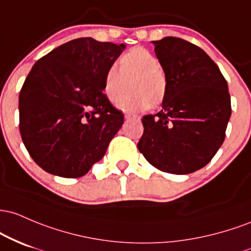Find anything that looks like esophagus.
I'll return each mask as SVG.
<instances>
[{
  "mask_svg": "<svg viewBox=\"0 0 251 251\" xmlns=\"http://www.w3.org/2000/svg\"><path fill=\"white\" fill-rule=\"evenodd\" d=\"M125 117H126V120H130V118H136V116H135V115H133V114H125Z\"/></svg>",
  "mask_w": 251,
  "mask_h": 251,
  "instance_id": "1",
  "label": "esophagus"
}]
</instances>
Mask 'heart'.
<instances>
[{
  "label": "heart",
  "instance_id": "b5f03b06",
  "mask_svg": "<svg viewBox=\"0 0 251 251\" xmlns=\"http://www.w3.org/2000/svg\"><path fill=\"white\" fill-rule=\"evenodd\" d=\"M131 83L132 92L123 97ZM168 80L160 69L157 58L143 47H133L118 59V69L111 66L104 73L103 92L112 104L123 111H143L165 100Z\"/></svg>",
  "mask_w": 251,
  "mask_h": 251
}]
</instances>
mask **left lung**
<instances>
[{
  "mask_svg": "<svg viewBox=\"0 0 251 251\" xmlns=\"http://www.w3.org/2000/svg\"><path fill=\"white\" fill-rule=\"evenodd\" d=\"M153 44L168 91L161 111L142 117L137 148L157 170L192 173L206 166L224 142L231 116L227 83L201 47L176 36Z\"/></svg>",
  "mask_w": 251,
  "mask_h": 251,
  "instance_id": "left-lung-1",
  "label": "left lung"
}]
</instances>
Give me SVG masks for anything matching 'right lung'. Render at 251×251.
<instances>
[{
  "mask_svg": "<svg viewBox=\"0 0 251 251\" xmlns=\"http://www.w3.org/2000/svg\"><path fill=\"white\" fill-rule=\"evenodd\" d=\"M125 45L79 38L39 59L19 96L20 134L44 171L80 178L125 122L103 94L104 73Z\"/></svg>",
  "mask_w": 251,
  "mask_h": 251,
  "instance_id": "obj_1",
  "label": "right lung"
}]
</instances>
